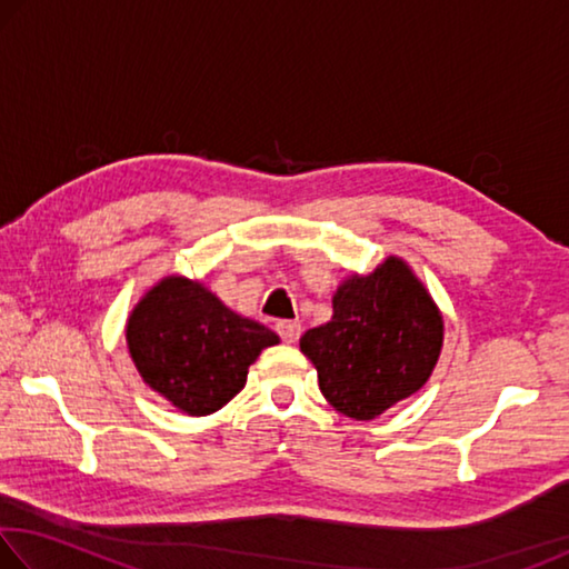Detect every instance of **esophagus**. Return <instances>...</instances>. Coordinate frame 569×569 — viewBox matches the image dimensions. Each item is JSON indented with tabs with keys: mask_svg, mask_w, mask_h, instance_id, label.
I'll return each instance as SVG.
<instances>
[{
	"mask_svg": "<svg viewBox=\"0 0 569 569\" xmlns=\"http://www.w3.org/2000/svg\"><path fill=\"white\" fill-rule=\"evenodd\" d=\"M276 331L286 343H296L298 336H301V323H298V321H278Z\"/></svg>",
	"mask_w": 569,
	"mask_h": 569,
	"instance_id": "esophagus-1",
	"label": "esophagus"
}]
</instances>
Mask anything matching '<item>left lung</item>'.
Here are the masks:
<instances>
[{
	"mask_svg": "<svg viewBox=\"0 0 569 569\" xmlns=\"http://www.w3.org/2000/svg\"><path fill=\"white\" fill-rule=\"evenodd\" d=\"M445 323L435 301L397 258L346 281L329 323L301 336L336 411L369 421L427 383Z\"/></svg>",
	"mask_w": 569,
	"mask_h": 569,
	"instance_id": "left-lung-1",
	"label": "left lung"
}]
</instances>
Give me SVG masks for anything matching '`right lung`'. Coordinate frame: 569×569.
Masks as SVG:
<instances>
[{
	"label": "right lung",
	"mask_w": 569,
	"mask_h": 569,
	"mask_svg": "<svg viewBox=\"0 0 569 569\" xmlns=\"http://www.w3.org/2000/svg\"><path fill=\"white\" fill-rule=\"evenodd\" d=\"M278 336L226 308L200 283L170 276L134 306L128 346L140 377L172 407L206 417L246 387L248 366Z\"/></svg>",
	"instance_id": "1"
}]
</instances>
